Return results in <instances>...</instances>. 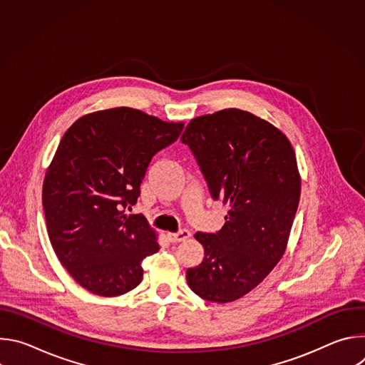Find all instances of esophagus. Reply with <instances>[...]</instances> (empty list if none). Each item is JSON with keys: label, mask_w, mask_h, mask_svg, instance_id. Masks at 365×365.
<instances>
[{"label": "esophagus", "mask_w": 365, "mask_h": 365, "mask_svg": "<svg viewBox=\"0 0 365 365\" xmlns=\"http://www.w3.org/2000/svg\"><path fill=\"white\" fill-rule=\"evenodd\" d=\"M168 238L170 242H183L186 240L190 238V232L187 230H183V231H179V232H168Z\"/></svg>", "instance_id": "34e87169"}]
</instances>
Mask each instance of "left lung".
Masks as SVG:
<instances>
[{"label":"left lung","instance_id":"1","mask_svg":"<svg viewBox=\"0 0 365 365\" xmlns=\"http://www.w3.org/2000/svg\"><path fill=\"white\" fill-rule=\"evenodd\" d=\"M190 147L214 199L230 205L217 234L196 232L205 257L186 280L199 297L228 303L262 283L283 257L300 199V173L286 134L248 111L190 120Z\"/></svg>","mask_w":365,"mask_h":365}]
</instances>
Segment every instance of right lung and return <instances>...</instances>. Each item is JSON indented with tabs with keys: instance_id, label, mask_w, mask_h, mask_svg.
Instances as JSON below:
<instances>
[{
	"instance_id": "obj_1",
	"label": "right lung",
	"mask_w": 365,
	"mask_h": 365,
	"mask_svg": "<svg viewBox=\"0 0 365 365\" xmlns=\"http://www.w3.org/2000/svg\"><path fill=\"white\" fill-rule=\"evenodd\" d=\"M183 123L117 107L78 118L63 134L43 182L48 240L86 290L120 296L143 279L141 263L160 250L158 231L128 215L153 155Z\"/></svg>"
}]
</instances>
